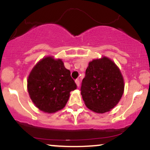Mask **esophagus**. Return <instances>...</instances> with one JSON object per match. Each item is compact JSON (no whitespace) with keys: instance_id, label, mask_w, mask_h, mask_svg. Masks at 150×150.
<instances>
[{"instance_id":"1","label":"esophagus","mask_w":150,"mask_h":150,"mask_svg":"<svg viewBox=\"0 0 150 150\" xmlns=\"http://www.w3.org/2000/svg\"><path fill=\"white\" fill-rule=\"evenodd\" d=\"M75 83H76L77 87H79V86H80V80H79L78 79L75 80Z\"/></svg>"}]
</instances>
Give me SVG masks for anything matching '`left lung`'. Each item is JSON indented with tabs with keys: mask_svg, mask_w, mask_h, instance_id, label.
Returning <instances> with one entry per match:
<instances>
[{
	"mask_svg": "<svg viewBox=\"0 0 150 150\" xmlns=\"http://www.w3.org/2000/svg\"><path fill=\"white\" fill-rule=\"evenodd\" d=\"M80 90L87 108L104 113L119 102L124 82L116 65L107 57H103L89 62Z\"/></svg>",
	"mask_w": 150,
	"mask_h": 150,
	"instance_id": "obj_1",
	"label": "left lung"
}]
</instances>
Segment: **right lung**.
Listing matches in <instances>:
<instances>
[{
  "mask_svg": "<svg viewBox=\"0 0 150 150\" xmlns=\"http://www.w3.org/2000/svg\"><path fill=\"white\" fill-rule=\"evenodd\" d=\"M77 89L70 71L61 59L41 60L28 77L27 89L35 106L44 112L55 113L65 107L70 92Z\"/></svg>",
  "mask_w": 150,
  "mask_h": 150,
  "instance_id": "right-lung-1",
  "label": "right lung"
}]
</instances>
